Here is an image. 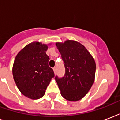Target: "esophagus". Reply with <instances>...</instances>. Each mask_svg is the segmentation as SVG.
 <instances>
[{
    "label": "esophagus",
    "instance_id": "1",
    "mask_svg": "<svg viewBox=\"0 0 120 120\" xmlns=\"http://www.w3.org/2000/svg\"><path fill=\"white\" fill-rule=\"evenodd\" d=\"M53 71H54L55 74H56V67H55V68H53Z\"/></svg>",
    "mask_w": 120,
    "mask_h": 120
}]
</instances>
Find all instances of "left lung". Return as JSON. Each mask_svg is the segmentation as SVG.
<instances>
[{
  "label": "left lung",
  "instance_id": "8db88e82",
  "mask_svg": "<svg viewBox=\"0 0 120 120\" xmlns=\"http://www.w3.org/2000/svg\"><path fill=\"white\" fill-rule=\"evenodd\" d=\"M56 45L65 68L64 77H55L61 95L71 101L80 100L87 94L94 83L95 61L80 42L68 40L64 43L56 42Z\"/></svg>",
  "mask_w": 120,
  "mask_h": 120
}]
</instances>
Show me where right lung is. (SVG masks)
Returning a JSON list of instances; mask_svg holds the SVG:
<instances>
[{"label":"right lung","instance_id":"1","mask_svg":"<svg viewBox=\"0 0 120 120\" xmlns=\"http://www.w3.org/2000/svg\"><path fill=\"white\" fill-rule=\"evenodd\" d=\"M47 49V44L31 42L20 51L13 63L12 72L17 87L23 95L32 100L44 95L55 76L48 65L49 57L45 53Z\"/></svg>","mask_w":120,"mask_h":120}]
</instances>
